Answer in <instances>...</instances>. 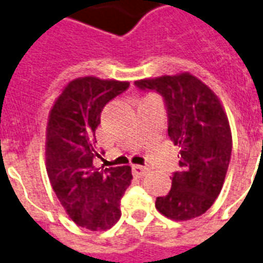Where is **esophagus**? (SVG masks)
<instances>
[{"instance_id":"esophagus-1","label":"esophagus","mask_w":263,"mask_h":263,"mask_svg":"<svg viewBox=\"0 0 263 263\" xmlns=\"http://www.w3.org/2000/svg\"><path fill=\"white\" fill-rule=\"evenodd\" d=\"M147 167L146 166H141V164H135V166H132V174L135 177H142L146 174Z\"/></svg>"}]
</instances>
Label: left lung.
<instances>
[{"label":"left lung","instance_id":"1","mask_svg":"<svg viewBox=\"0 0 263 263\" xmlns=\"http://www.w3.org/2000/svg\"><path fill=\"white\" fill-rule=\"evenodd\" d=\"M135 85L163 96L167 132L180 147L181 170L171 177L170 192L156 198V209L177 221L203 215L223 188L233 147L229 118L219 97L190 72L141 79Z\"/></svg>","mask_w":263,"mask_h":263}]
</instances>
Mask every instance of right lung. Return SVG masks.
<instances>
[{
	"label": "right lung",
	"mask_w": 263,
	"mask_h": 263,
	"mask_svg": "<svg viewBox=\"0 0 263 263\" xmlns=\"http://www.w3.org/2000/svg\"><path fill=\"white\" fill-rule=\"evenodd\" d=\"M129 82L77 78L62 89L48 114L46 168L58 201L78 226L103 231L121 217L120 202L132 180L131 167L96 168V128L107 103Z\"/></svg>",
	"instance_id": "add662e5"
}]
</instances>
